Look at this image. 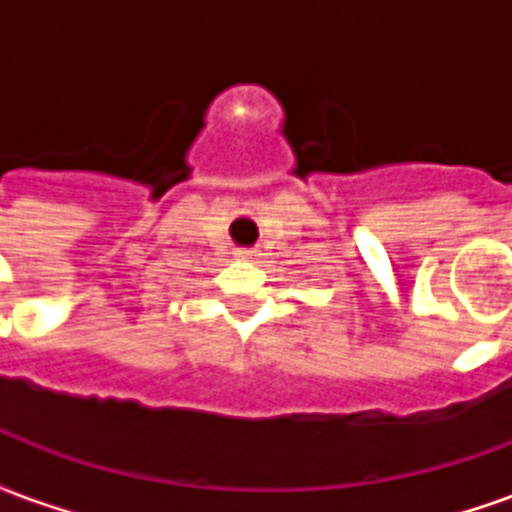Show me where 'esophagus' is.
I'll return each mask as SVG.
<instances>
[{
	"instance_id": "34e87169",
	"label": "esophagus",
	"mask_w": 512,
	"mask_h": 512,
	"mask_svg": "<svg viewBox=\"0 0 512 512\" xmlns=\"http://www.w3.org/2000/svg\"><path fill=\"white\" fill-rule=\"evenodd\" d=\"M235 255L241 257V260H257V255H260V252H257V249H238Z\"/></svg>"
}]
</instances>
